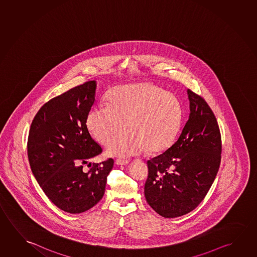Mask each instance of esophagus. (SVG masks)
Returning a JSON list of instances; mask_svg holds the SVG:
<instances>
[{
    "label": "esophagus",
    "mask_w": 257,
    "mask_h": 257,
    "mask_svg": "<svg viewBox=\"0 0 257 257\" xmlns=\"http://www.w3.org/2000/svg\"><path fill=\"white\" fill-rule=\"evenodd\" d=\"M115 164L116 165H118V166H125V165H128L129 164V161L128 160H122V159H115Z\"/></svg>",
    "instance_id": "34e87169"
}]
</instances>
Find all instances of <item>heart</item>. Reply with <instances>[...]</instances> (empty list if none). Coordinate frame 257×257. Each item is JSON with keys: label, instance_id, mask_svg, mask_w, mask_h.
Returning <instances> with one entry per match:
<instances>
[{"label": "heart", "instance_id": "1", "mask_svg": "<svg viewBox=\"0 0 257 257\" xmlns=\"http://www.w3.org/2000/svg\"><path fill=\"white\" fill-rule=\"evenodd\" d=\"M91 111L87 126L98 142L108 147V153L131 157L148 150L162 152L174 143L182 127V103L173 93L152 83H136L115 87Z\"/></svg>", "mask_w": 257, "mask_h": 257}]
</instances>
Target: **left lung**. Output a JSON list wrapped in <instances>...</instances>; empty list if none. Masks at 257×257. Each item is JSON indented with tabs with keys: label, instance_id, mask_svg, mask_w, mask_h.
Listing matches in <instances>:
<instances>
[{
	"label": "left lung",
	"instance_id": "left-lung-1",
	"mask_svg": "<svg viewBox=\"0 0 257 257\" xmlns=\"http://www.w3.org/2000/svg\"><path fill=\"white\" fill-rule=\"evenodd\" d=\"M190 117L166 152L147 162L144 194L148 204L165 218L193 211L216 177L221 164V137L217 120L200 95L188 90Z\"/></svg>",
	"mask_w": 257,
	"mask_h": 257
}]
</instances>
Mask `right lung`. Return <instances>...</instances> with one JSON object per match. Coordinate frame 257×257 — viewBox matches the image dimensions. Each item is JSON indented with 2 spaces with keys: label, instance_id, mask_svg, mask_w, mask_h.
I'll return each mask as SVG.
<instances>
[{
  "label": "right lung",
  "instance_id": "add662e5",
  "mask_svg": "<svg viewBox=\"0 0 257 257\" xmlns=\"http://www.w3.org/2000/svg\"><path fill=\"white\" fill-rule=\"evenodd\" d=\"M96 82L88 81L52 98L32 121L28 156L33 174L49 199L67 213L91 209L102 198L114 159L83 165L102 152L87 128Z\"/></svg>",
  "mask_w": 257,
  "mask_h": 257
}]
</instances>
